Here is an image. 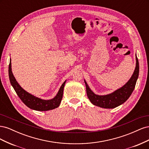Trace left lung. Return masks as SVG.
I'll return each mask as SVG.
<instances>
[{"label": "left lung", "mask_w": 149, "mask_h": 149, "mask_svg": "<svg viewBox=\"0 0 149 149\" xmlns=\"http://www.w3.org/2000/svg\"><path fill=\"white\" fill-rule=\"evenodd\" d=\"M136 68L128 81L120 88L106 95H98L90 89L86 80L84 79L88 97L93 105L105 109H112L123 104L131 95L136 86L139 73V61L136 55Z\"/></svg>", "instance_id": "1"}]
</instances>
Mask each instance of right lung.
<instances>
[{
  "label": "right lung",
  "instance_id": "add662e5",
  "mask_svg": "<svg viewBox=\"0 0 149 149\" xmlns=\"http://www.w3.org/2000/svg\"><path fill=\"white\" fill-rule=\"evenodd\" d=\"M8 76H9L10 84L17 94L18 96L20 97L22 101L30 109L38 111H47L59 107L63 97V89L66 80L61 84L55 97L51 100H43L26 91L18 83L12 73L11 59H10V63L8 66Z\"/></svg>",
  "mask_w": 149,
  "mask_h": 149
}]
</instances>
